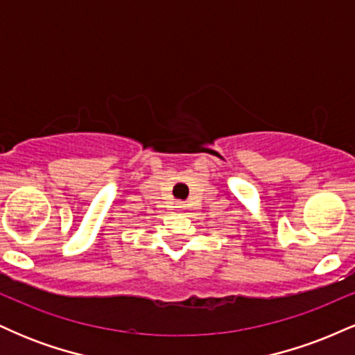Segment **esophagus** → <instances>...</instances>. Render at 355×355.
<instances>
[{
    "label": "esophagus",
    "mask_w": 355,
    "mask_h": 355,
    "mask_svg": "<svg viewBox=\"0 0 355 355\" xmlns=\"http://www.w3.org/2000/svg\"><path fill=\"white\" fill-rule=\"evenodd\" d=\"M177 209H185V203H183V202H177Z\"/></svg>",
    "instance_id": "34e87169"
}]
</instances>
